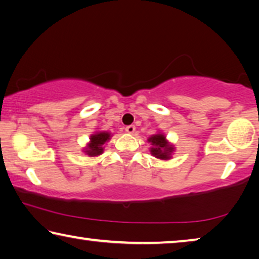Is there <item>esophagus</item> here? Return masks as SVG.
<instances>
[{"mask_svg": "<svg viewBox=\"0 0 259 259\" xmlns=\"http://www.w3.org/2000/svg\"><path fill=\"white\" fill-rule=\"evenodd\" d=\"M125 131H126V133H128V134H134L135 131H136V126H135L134 124L125 126Z\"/></svg>", "mask_w": 259, "mask_h": 259, "instance_id": "esophagus-1", "label": "esophagus"}]
</instances>
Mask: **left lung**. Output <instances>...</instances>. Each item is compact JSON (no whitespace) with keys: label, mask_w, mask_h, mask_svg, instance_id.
I'll list each match as a JSON object with an SVG mask.
<instances>
[{"label":"left lung","mask_w":259,"mask_h":259,"mask_svg":"<svg viewBox=\"0 0 259 259\" xmlns=\"http://www.w3.org/2000/svg\"><path fill=\"white\" fill-rule=\"evenodd\" d=\"M147 142L151 144V154L160 160H169L174 154L175 147L167 141L166 135L162 133H157L147 138Z\"/></svg>","instance_id":"obj_1"}]
</instances>
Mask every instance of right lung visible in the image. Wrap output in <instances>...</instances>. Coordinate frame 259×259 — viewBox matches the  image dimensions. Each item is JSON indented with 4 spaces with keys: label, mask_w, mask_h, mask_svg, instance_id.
Instances as JSON below:
<instances>
[{
    "label": "right lung",
    "mask_w": 259,
    "mask_h": 259,
    "mask_svg": "<svg viewBox=\"0 0 259 259\" xmlns=\"http://www.w3.org/2000/svg\"><path fill=\"white\" fill-rule=\"evenodd\" d=\"M113 135L108 133V131H96L90 136V142L86 144L83 149L85 154L89 157H98L105 150V144L109 142Z\"/></svg>",
    "instance_id": "add662e5"
}]
</instances>
